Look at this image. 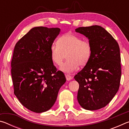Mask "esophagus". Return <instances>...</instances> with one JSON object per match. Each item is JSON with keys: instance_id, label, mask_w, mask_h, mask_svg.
Returning a JSON list of instances; mask_svg holds the SVG:
<instances>
[{"instance_id": "esophagus-1", "label": "esophagus", "mask_w": 129, "mask_h": 129, "mask_svg": "<svg viewBox=\"0 0 129 129\" xmlns=\"http://www.w3.org/2000/svg\"><path fill=\"white\" fill-rule=\"evenodd\" d=\"M65 77H66V79L67 81H69L72 79V76H70L69 75H65Z\"/></svg>"}]
</instances>
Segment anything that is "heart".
Masks as SVG:
<instances>
[{
	"label": "heart",
	"mask_w": 129,
	"mask_h": 129,
	"mask_svg": "<svg viewBox=\"0 0 129 129\" xmlns=\"http://www.w3.org/2000/svg\"><path fill=\"white\" fill-rule=\"evenodd\" d=\"M93 53L91 44L87 40L76 35L67 33L58 39L57 44L51 47V55L54 64L60 65L66 58L68 59L60 67L61 71L71 73L78 66L84 67L90 61Z\"/></svg>",
	"instance_id": "obj_1"
}]
</instances>
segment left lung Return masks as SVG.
<instances>
[{
	"label": "left lung",
	"instance_id": "1",
	"mask_svg": "<svg viewBox=\"0 0 129 129\" xmlns=\"http://www.w3.org/2000/svg\"><path fill=\"white\" fill-rule=\"evenodd\" d=\"M75 31L88 39L93 48L89 62L75 76L79 84L77 100L86 110L106 106L119 89L121 76L118 44L99 25L79 27Z\"/></svg>",
	"mask_w": 129,
	"mask_h": 129
}]
</instances>
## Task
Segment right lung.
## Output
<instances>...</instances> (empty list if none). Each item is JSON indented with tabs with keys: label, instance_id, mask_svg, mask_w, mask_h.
I'll return each instance as SVG.
<instances>
[{
	"label": "right lung",
	"instance_id": "add662e5",
	"mask_svg": "<svg viewBox=\"0 0 129 129\" xmlns=\"http://www.w3.org/2000/svg\"><path fill=\"white\" fill-rule=\"evenodd\" d=\"M60 32L58 28L34 27L15 46L11 61L14 94L32 112L49 110L66 82L63 72L57 71L51 55V47Z\"/></svg>",
	"mask_w": 129,
	"mask_h": 129
}]
</instances>
